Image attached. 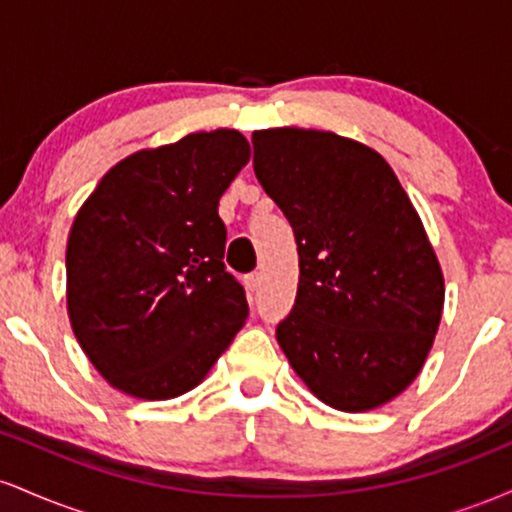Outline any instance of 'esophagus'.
<instances>
[{
	"mask_svg": "<svg viewBox=\"0 0 512 512\" xmlns=\"http://www.w3.org/2000/svg\"><path fill=\"white\" fill-rule=\"evenodd\" d=\"M243 284H245V289H248L250 293H255V291L262 286V274H260V272L248 274V276H245V279H243Z\"/></svg>",
	"mask_w": 512,
	"mask_h": 512,
	"instance_id": "obj_1",
	"label": "esophagus"
}]
</instances>
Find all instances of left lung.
Wrapping results in <instances>:
<instances>
[{
    "mask_svg": "<svg viewBox=\"0 0 512 512\" xmlns=\"http://www.w3.org/2000/svg\"><path fill=\"white\" fill-rule=\"evenodd\" d=\"M255 175L289 219L298 293L276 342L327 407L378 409L424 368L445 303L443 269L390 163L334 132H252Z\"/></svg>",
    "mask_w": 512,
    "mask_h": 512,
    "instance_id": "left-lung-1",
    "label": "left lung"
}]
</instances>
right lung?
<instances>
[{"mask_svg":"<svg viewBox=\"0 0 512 512\" xmlns=\"http://www.w3.org/2000/svg\"><path fill=\"white\" fill-rule=\"evenodd\" d=\"M248 161L238 129L187 134L122 158L76 211L67 313L115 390L185 395L245 325V291L223 267L219 199Z\"/></svg>","mask_w":512,"mask_h":512,"instance_id":"1","label":"right lung"}]
</instances>
